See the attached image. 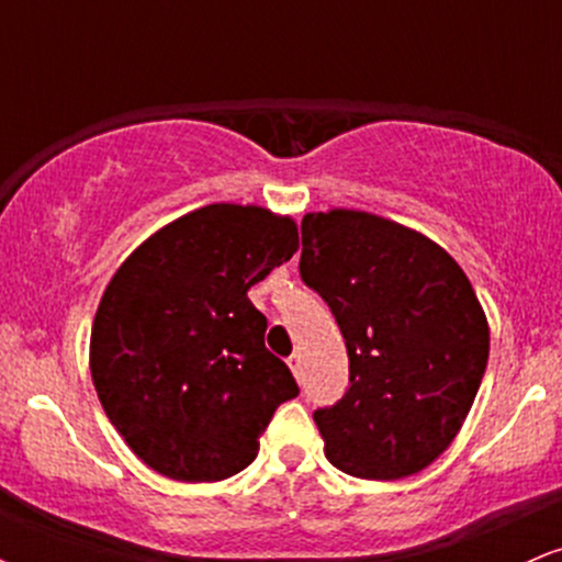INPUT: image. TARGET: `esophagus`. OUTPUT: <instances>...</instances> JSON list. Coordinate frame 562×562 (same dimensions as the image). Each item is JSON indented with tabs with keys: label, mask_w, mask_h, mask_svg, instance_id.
Masks as SVG:
<instances>
[{
	"label": "esophagus",
	"mask_w": 562,
	"mask_h": 562,
	"mask_svg": "<svg viewBox=\"0 0 562 562\" xmlns=\"http://www.w3.org/2000/svg\"><path fill=\"white\" fill-rule=\"evenodd\" d=\"M288 367L293 370V375L299 378V383H301V353H293V357L288 359Z\"/></svg>",
	"instance_id": "1"
}]
</instances>
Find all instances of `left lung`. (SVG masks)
Listing matches in <instances>:
<instances>
[{
	"label": "left lung",
	"instance_id": "left-lung-1",
	"mask_svg": "<svg viewBox=\"0 0 562 562\" xmlns=\"http://www.w3.org/2000/svg\"><path fill=\"white\" fill-rule=\"evenodd\" d=\"M301 280L346 338L348 389L314 412L348 475L420 473L460 434L488 362V322L447 250L420 232L333 209L301 222Z\"/></svg>",
	"mask_w": 562,
	"mask_h": 562
}]
</instances>
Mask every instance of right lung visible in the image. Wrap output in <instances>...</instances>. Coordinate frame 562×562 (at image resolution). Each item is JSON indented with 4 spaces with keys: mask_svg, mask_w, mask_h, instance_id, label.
<instances>
[{
    "mask_svg": "<svg viewBox=\"0 0 562 562\" xmlns=\"http://www.w3.org/2000/svg\"><path fill=\"white\" fill-rule=\"evenodd\" d=\"M299 250V227L261 205L211 203L134 250L97 306L89 370L128 449L173 481L211 483L259 454L274 409L299 396L263 346L248 290Z\"/></svg>",
    "mask_w": 562,
    "mask_h": 562,
    "instance_id": "right-lung-1",
    "label": "right lung"
}]
</instances>
